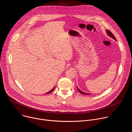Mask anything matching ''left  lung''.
Masks as SVG:
<instances>
[{"label":"left lung","mask_w":132,"mask_h":132,"mask_svg":"<svg viewBox=\"0 0 132 132\" xmlns=\"http://www.w3.org/2000/svg\"><path fill=\"white\" fill-rule=\"evenodd\" d=\"M106 34H107V35H108V36H109L110 37H111V38H112L113 39H114L115 41H117V40H116V37H115V36H114V35L112 34V33H111L110 31H109V30H106ZM77 89H78V90L81 93H82V94H83V95H90V93H86V92H82V91H81L77 87Z\"/></svg>","instance_id":"obj_1"}]
</instances>
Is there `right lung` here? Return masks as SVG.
Wrapping results in <instances>:
<instances>
[{"label":"right lung","instance_id":"right-lung-1","mask_svg":"<svg viewBox=\"0 0 132 132\" xmlns=\"http://www.w3.org/2000/svg\"><path fill=\"white\" fill-rule=\"evenodd\" d=\"M54 88H55V87H54V88H53V89H52V90H50V91H48V92H46V94H47V93H51V92H52V91H53V90H54Z\"/></svg>","mask_w":132,"mask_h":132}]
</instances>
